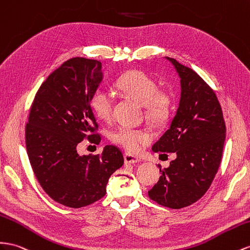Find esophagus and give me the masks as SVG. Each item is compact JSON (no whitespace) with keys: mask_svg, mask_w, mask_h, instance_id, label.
<instances>
[{"mask_svg":"<svg viewBox=\"0 0 250 250\" xmlns=\"http://www.w3.org/2000/svg\"><path fill=\"white\" fill-rule=\"evenodd\" d=\"M141 160L138 157H134L130 153H124V162L125 164H134L137 163V162H140Z\"/></svg>","mask_w":250,"mask_h":250,"instance_id":"34e87169","label":"esophagus"}]
</instances>
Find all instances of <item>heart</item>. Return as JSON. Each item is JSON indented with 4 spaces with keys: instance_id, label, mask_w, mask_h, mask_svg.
Returning a JSON list of instances; mask_svg holds the SVG:
<instances>
[{
    "instance_id": "obj_1",
    "label": "heart",
    "mask_w": 250,
    "mask_h": 250,
    "mask_svg": "<svg viewBox=\"0 0 250 250\" xmlns=\"http://www.w3.org/2000/svg\"><path fill=\"white\" fill-rule=\"evenodd\" d=\"M116 87L125 97L143 106L144 116L150 123L162 125L170 118L174 101L172 92L157 88L156 80L145 71L132 69L125 72L118 79ZM90 107L100 120H110L113 110L112 94L105 88L96 89L90 97ZM109 139L127 151L138 152L150 143L152 136L145 128L120 126L110 132Z\"/></svg>"
}]
</instances>
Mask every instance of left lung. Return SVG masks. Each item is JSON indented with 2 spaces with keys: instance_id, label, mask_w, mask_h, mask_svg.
Here are the masks:
<instances>
[{
  "instance_id": "8db88e82",
  "label": "left lung",
  "mask_w": 250,
  "mask_h": 250,
  "mask_svg": "<svg viewBox=\"0 0 250 250\" xmlns=\"http://www.w3.org/2000/svg\"><path fill=\"white\" fill-rule=\"evenodd\" d=\"M167 60L181 78L180 106L152 150L174 152L177 159L164 169L158 165L161 177L148 195L159 205L181 209L195 203L210 187L221 163L226 125L211 87L189 67Z\"/></svg>"
}]
</instances>
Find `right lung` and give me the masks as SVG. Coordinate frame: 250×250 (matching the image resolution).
Instances as JSON below:
<instances>
[{
  "label": "right lung",
  "mask_w": 250,
  "mask_h": 250,
  "mask_svg": "<svg viewBox=\"0 0 250 250\" xmlns=\"http://www.w3.org/2000/svg\"><path fill=\"white\" fill-rule=\"evenodd\" d=\"M100 61L67 60L48 76L36 93L25 127L30 165L43 190L67 207L80 208L102 199L110 175L123 165L114 145L102 153L81 157L83 140L100 143L99 125L90 97L102 80Z\"/></svg>",
  "instance_id": "right-lung-1"
}]
</instances>
